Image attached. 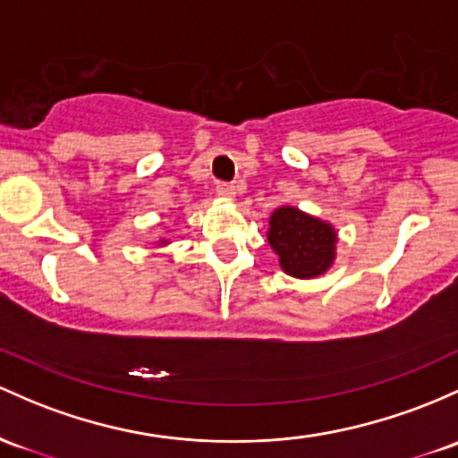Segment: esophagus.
<instances>
[{
    "mask_svg": "<svg viewBox=\"0 0 458 458\" xmlns=\"http://www.w3.org/2000/svg\"><path fill=\"white\" fill-rule=\"evenodd\" d=\"M217 195L219 198H225V199H233L234 195H237V189H234V184L230 182H217Z\"/></svg>",
    "mask_w": 458,
    "mask_h": 458,
    "instance_id": "1",
    "label": "esophagus"
}]
</instances>
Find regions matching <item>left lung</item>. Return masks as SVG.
Listing matches in <instances>:
<instances>
[{
    "instance_id": "8db88e82",
    "label": "left lung",
    "mask_w": 458,
    "mask_h": 458,
    "mask_svg": "<svg viewBox=\"0 0 458 458\" xmlns=\"http://www.w3.org/2000/svg\"><path fill=\"white\" fill-rule=\"evenodd\" d=\"M267 241L278 254L280 267L293 278H318L336 256V233L330 224L306 215L295 206H280L269 217Z\"/></svg>"
}]
</instances>
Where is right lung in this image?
Masks as SVG:
<instances>
[{"instance_id": "1", "label": "right lung", "mask_w": 458, "mask_h": 458, "mask_svg": "<svg viewBox=\"0 0 458 458\" xmlns=\"http://www.w3.org/2000/svg\"><path fill=\"white\" fill-rule=\"evenodd\" d=\"M158 245H167V239H160Z\"/></svg>"}]
</instances>
